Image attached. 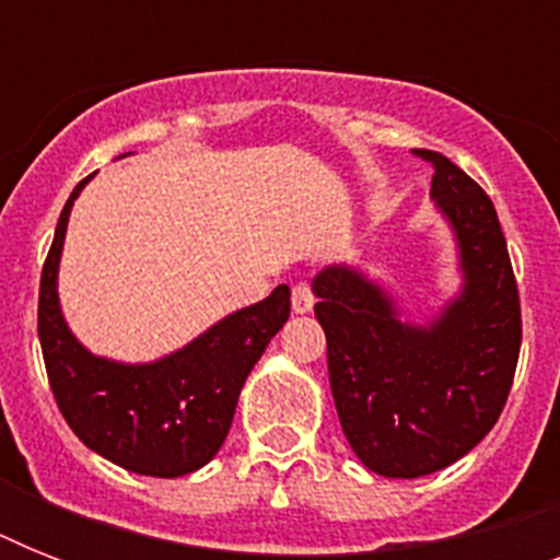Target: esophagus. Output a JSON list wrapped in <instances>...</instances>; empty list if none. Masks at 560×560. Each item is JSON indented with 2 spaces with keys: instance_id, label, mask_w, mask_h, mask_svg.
Segmentation results:
<instances>
[{
  "instance_id": "obj_1",
  "label": "esophagus",
  "mask_w": 560,
  "mask_h": 560,
  "mask_svg": "<svg viewBox=\"0 0 560 560\" xmlns=\"http://www.w3.org/2000/svg\"><path fill=\"white\" fill-rule=\"evenodd\" d=\"M314 302L316 299L307 284H296V288H293V311H296V314H311V311H314Z\"/></svg>"
}]
</instances>
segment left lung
Listing matches in <instances>:
<instances>
[{"instance_id": "8db88e82", "label": "left lung", "mask_w": 560, "mask_h": 560, "mask_svg": "<svg viewBox=\"0 0 560 560\" xmlns=\"http://www.w3.org/2000/svg\"><path fill=\"white\" fill-rule=\"evenodd\" d=\"M430 197L451 226L459 290L409 319L383 281L351 264L316 272V319L342 433L369 470L416 479L474 451L503 412L521 354V299L491 197L447 156Z\"/></svg>"}]
</instances>
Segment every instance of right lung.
<instances>
[{"mask_svg": "<svg viewBox=\"0 0 560 560\" xmlns=\"http://www.w3.org/2000/svg\"><path fill=\"white\" fill-rule=\"evenodd\" d=\"M90 179L66 200L39 279L37 334L48 383L66 424L90 451L142 477H186L226 442L246 377L288 323L290 288L279 284L151 363L92 354L72 334L57 296L69 214Z\"/></svg>", "mask_w": 560, "mask_h": 560, "instance_id": "obj_1", "label": "right lung"}]
</instances>
